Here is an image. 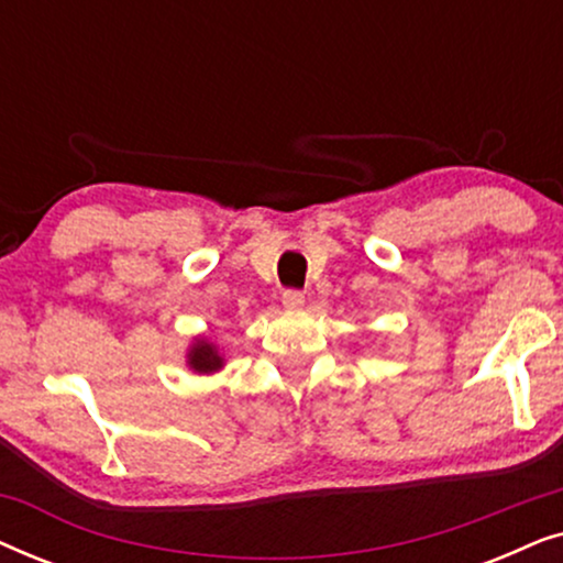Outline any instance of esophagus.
<instances>
[{"label":"esophagus","mask_w":563,"mask_h":563,"mask_svg":"<svg viewBox=\"0 0 563 563\" xmlns=\"http://www.w3.org/2000/svg\"><path fill=\"white\" fill-rule=\"evenodd\" d=\"M282 302H284V307H289V310H297V307L305 305V291L284 289L282 291Z\"/></svg>","instance_id":"esophagus-1"}]
</instances>
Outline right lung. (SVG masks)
I'll list each match as a JSON object with an SVG mask.
<instances>
[{
    "label": "right lung",
    "instance_id": "1",
    "mask_svg": "<svg viewBox=\"0 0 563 563\" xmlns=\"http://www.w3.org/2000/svg\"><path fill=\"white\" fill-rule=\"evenodd\" d=\"M189 366L199 374H207V372H214V368H220L222 358L218 356V351H214V345L199 341L197 345H191Z\"/></svg>",
    "mask_w": 563,
    "mask_h": 563
}]
</instances>
